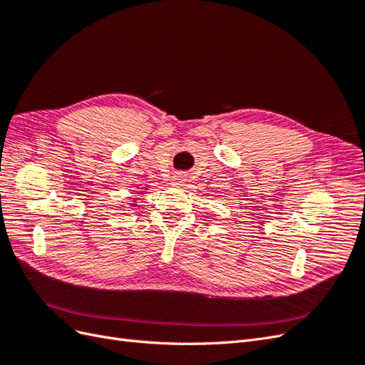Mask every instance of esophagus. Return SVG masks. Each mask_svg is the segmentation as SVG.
I'll return each mask as SVG.
<instances>
[{
	"label": "esophagus",
	"mask_w": 365,
	"mask_h": 365,
	"mask_svg": "<svg viewBox=\"0 0 365 365\" xmlns=\"http://www.w3.org/2000/svg\"><path fill=\"white\" fill-rule=\"evenodd\" d=\"M182 181H185L182 173H176V175L173 176V182H175V184H181Z\"/></svg>",
	"instance_id": "obj_1"
}]
</instances>
